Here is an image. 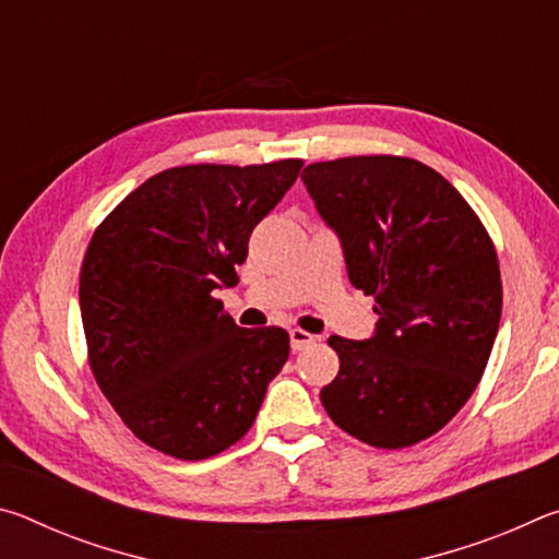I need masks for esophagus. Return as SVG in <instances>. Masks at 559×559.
<instances>
[{
	"instance_id": "obj_1",
	"label": "esophagus",
	"mask_w": 559,
	"mask_h": 559,
	"mask_svg": "<svg viewBox=\"0 0 559 559\" xmlns=\"http://www.w3.org/2000/svg\"><path fill=\"white\" fill-rule=\"evenodd\" d=\"M313 343H316V337L310 335V333H306V330H298V328L290 330V347H293V353H300V349H306V347H310Z\"/></svg>"
}]
</instances>
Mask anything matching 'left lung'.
<instances>
[{"mask_svg": "<svg viewBox=\"0 0 559 559\" xmlns=\"http://www.w3.org/2000/svg\"><path fill=\"white\" fill-rule=\"evenodd\" d=\"M300 179L337 234L349 283L380 316L372 337L328 340L340 372L320 402L370 447L429 439L468 402L493 349L503 306L493 241L453 185L409 157L313 163Z\"/></svg>", "mask_w": 559, "mask_h": 559, "instance_id": "8db88e82", "label": "left lung"}]
</instances>
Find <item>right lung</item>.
Instances as JSON below:
<instances>
[{"label": "right lung", "instance_id": "obj_1", "mask_svg": "<svg viewBox=\"0 0 559 559\" xmlns=\"http://www.w3.org/2000/svg\"><path fill=\"white\" fill-rule=\"evenodd\" d=\"M300 167L281 159L165 169L93 234L79 286L91 370L147 447L210 459L257 419L288 359V333L239 328L214 290L239 283L253 226Z\"/></svg>", "mask_w": 559, "mask_h": 559}]
</instances>
